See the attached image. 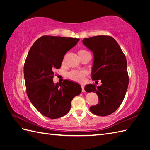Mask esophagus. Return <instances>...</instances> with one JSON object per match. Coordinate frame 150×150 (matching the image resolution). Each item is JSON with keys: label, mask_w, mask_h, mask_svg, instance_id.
<instances>
[{"label": "esophagus", "mask_w": 150, "mask_h": 150, "mask_svg": "<svg viewBox=\"0 0 150 150\" xmlns=\"http://www.w3.org/2000/svg\"><path fill=\"white\" fill-rule=\"evenodd\" d=\"M81 88H82V91L84 92V86L82 85V86H81Z\"/></svg>", "instance_id": "34e87169"}]
</instances>
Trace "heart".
Listing matches in <instances>:
<instances>
[{
  "label": "heart",
  "instance_id": "b5f03b06",
  "mask_svg": "<svg viewBox=\"0 0 150 150\" xmlns=\"http://www.w3.org/2000/svg\"><path fill=\"white\" fill-rule=\"evenodd\" d=\"M86 52H88L87 51L84 50H79L78 54L79 57H80V58L83 54H84ZM64 62V60H62V64ZM87 75H88L87 71H84V70H72V71L67 73L66 76L69 80L74 81L75 82L81 83V82H82L84 81V79L86 77Z\"/></svg>",
  "mask_w": 150,
  "mask_h": 150
}]
</instances>
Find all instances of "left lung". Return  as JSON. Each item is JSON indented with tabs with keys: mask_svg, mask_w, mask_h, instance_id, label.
I'll list each match as a JSON object with an SVG mask.
<instances>
[{
	"mask_svg": "<svg viewBox=\"0 0 150 150\" xmlns=\"http://www.w3.org/2000/svg\"><path fill=\"white\" fill-rule=\"evenodd\" d=\"M82 42L94 55L91 77L102 85L88 84L87 92H95L98 103L90 108L92 113L107 116L115 112L125 97L129 83L125 55L113 37L98 35L85 38Z\"/></svg>",
	"mask_w": 150,
	"mask_h": 150,
	"instance_id": "8db88e82",
	"label": "left lung"
}]
</instances>
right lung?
Here are the masks:
<instances>
[{
    "mask_svg": "<svg viewBox=\"0 0 150 150\" xmlns=\"http://www.w3.org/2000/svg\"><path fill=\"white\" fill-rule=\"evenodd\" d=\"M79 39L44 35L38 39L28 52L24 66L26 93L33 106L50 119L69 112L73 98L81 93V86L68 80L62 84L53 81L54 70L59 69L66 53Z\"/></svg>",
    "mask_w": 150,
    "mask_h": 150,
    "instance_id": "1",
    "label": "right lung"
}]
</instances>
